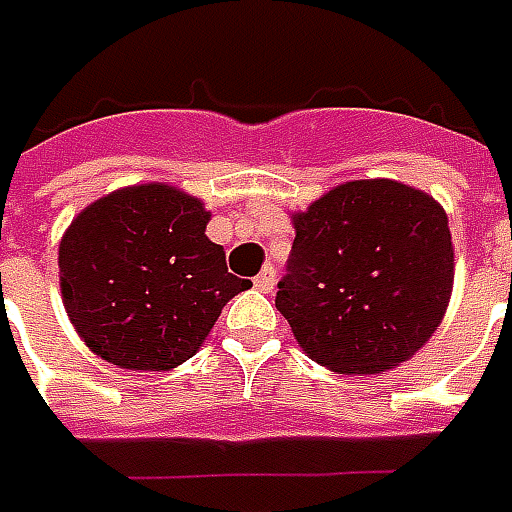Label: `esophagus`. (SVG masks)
Segmentation results:
<instances>
[{
    "mask_svg": "<svg viewBox=\"0 0 512 512\" xmlns=\"http://www.w3.org/2000/svg\"><path fill=\"white\" fill-rule=\"evenodd\" d=\"M253 284H256V289H259V292H264V295H267V292H273V289H275V270H273V267H264L262 273L253 278Z\"/></svg>",
    "mask_w": 512,
    "mask_h": 512,
    "instance_id": "obj_1",
    "label": "esophagus"
}]
</instances>
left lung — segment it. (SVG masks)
<instances>
[{"mask_svg": "<svg viewBox=\"0 0 512 512\" xmlns=\"http://www.w3.org/2000/svg\"><path fill=\"white\" fill-rule=\"evenodd\" d=\"M275 306L297 344L339 375L408 361L444 320L455 281L447 212L391 179L344 181L292 215Z\"/></svg>", "mask_w": 512, "mask_h": 512, "instance_id": "left-lung-1", "label": "left lung"}]
</instances>
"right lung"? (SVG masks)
<instances>
[{
    "label": "right lung",
    "mask_w": 512,
    "mask_h": 512,
    "mask_svg": "<svg viewBox=\"0 0 512 512\" xmlns=\"http://www.w3.org/2000/svg\"><path fill=\"white\" fill-rule=\"evenodd\" d=\"M209 217L195 195L159 181L110 192L74 217L60 239V289L99 358L132 372L176 369L248 289L206 237Z\"/></svg>",
    "instance_id": "1"
}]
</instances>
